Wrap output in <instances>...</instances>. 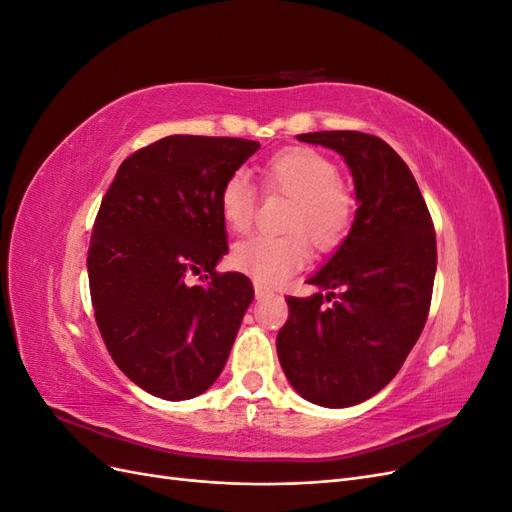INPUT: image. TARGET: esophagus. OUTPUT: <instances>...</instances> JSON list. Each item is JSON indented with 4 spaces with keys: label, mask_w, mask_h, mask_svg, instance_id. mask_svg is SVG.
Segmentation results:
<instances>
[{
    "label": "esophagus",
    "mask_w": 512,
    "mask_h": 512,
    "mask_svg": "<svg viewBox=\"0 0 512 512\" xmlns=\"http://www.w3.org/2000/svg\"><path fill=\"white\" fill-rule=\"evenodd\" d=\"M254 292H256V299H265V297H271V290L267 288V286H262V284H254Z\"/></svg>",
    "instance_id": "obj_1"
}]
</instances>
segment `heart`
Segmentation results:
<instances>
[{
	"label": "heart",
	"instance_id": "b5f03b06",
	"mask_svg": "<svg viewBox=\"0 0 512 512\" xmlns=\"http://www.w3.org/2000/svg\"><path fill=\"white\" fill-rule=\"evenodd\" d=\"M260 177L267 192L292 198L286 228L297 232L284 237L258 235L245 239L232 247L230 265L258 282L280 284L307 265L306 234L322 252H329L344 241L352 224V198L337 183L335 164L314 149L290 147L275 153L262 164ZM218 207L228 230L241 235L252 226L256 192L241 170L222 183Z\"/></svg>",
	"mask_w": 512,
	"mask_h": 512
}]
</instances>
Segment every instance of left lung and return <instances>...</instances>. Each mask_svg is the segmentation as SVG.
Returning <instances> with one entry per match:
<instances>
[{"label": "left lung", "instance_id": "obj_1", "mask_svg": "<svg viewBox=\"0 0 512 512\" xmlns=\"http://www.w3.org/2000/svg\"><path fill=\"white\" fill-rule=\"evenodd\" d=\"M297 138L344 158L359 209L346 239L307 280L318 292L286 299L290 318L277 333V356L303 399L350 408L382 391L421 337L436 232L408 164L382 138L350 130Z\"/></svg>", "mask_w": 512, "mask_h": 512}]
</instances>
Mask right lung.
Here are the masks:
<instances>
[{"instance_id":"right-lung-1","label":"right lung","mask_w":512,"mask_h":512,"mask_svg":"<svg viewBox=\"0 0 512 512\" xmlns=\"http://www.w3.org/2000/svg\"><path fill=\"white\" fill-rule=\"evenodd\" d=\"M258 149L245 138L166 136L123 160L102 198L91 303L113 361L153 397H198L228 361L254 288L243 273H215L228 252L218 196Z\"/></svg>"}]
</instances>
